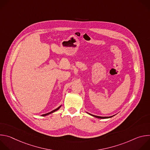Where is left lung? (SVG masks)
<instances>
[{
  "label": "left lung",
  "instance_id": "1",
  "mask_svg": "<svg viewBox=\"0 0 150 150\" xmlns=\"http://www.w3.org/2000/svg\"><path fill=\"white\" fill-rule=\"evenodd\" d=\"M88 114H89V115H91V116H94V117H97V118H99V119H108V118H110V117H112L114 116H109V117H101V116H98L93 115L90 114V113H88Z\"/></svg>",
  "mask_w": 150,
  "mask_h": 150
}]
</instances>
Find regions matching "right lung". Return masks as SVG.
Here are the masks:
<instances>
[{
    "mask_svg": "<svg viewBox=\"0 0 150 150\" xmlns=\"http://www.w3.org/2000/svg\"><path fill=\"white\" fill-rule=\"evenodd\" d=\"M61 107V105L60 106H59V108H57V109H54V110H53V111H52V112H49V113H46V114H44V115H42V116H47V115H50V114H51V113H53V112H56V111H57V110H59V109H60V108Z\"/></svg>",
    "mask_w": 150,
    "mask_h": 150,
    "instance_id": "add662e5",
    "label": "right lung"
}]
</instances>
